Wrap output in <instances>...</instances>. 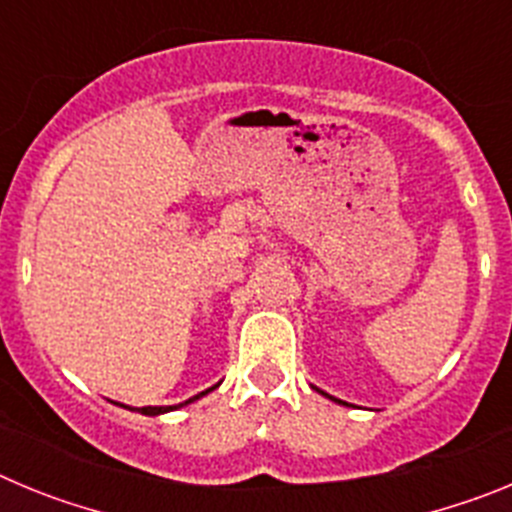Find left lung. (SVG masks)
<instances>
[{
    "instance_id": "8db88e82",
    "label": "left lung",
    "mask_w": 512,
    "mask_h": 512,
    "mask_svg": "<svg viewBox=\"0 0 512 512\" xmlns=\"http://www.w3.org/2000/svg\"><path fill=\"white\" fill-rule=\"evenodd\" d=\"M318 392H323V390H318ZM323 395H325V392H323ZM325 397H330V395H325ZM330 400H336V397H330ZM336 402H341V400H336Z\"/></svg>"
}]
</instances>
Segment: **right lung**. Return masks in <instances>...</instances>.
Returning a JSON list of instances; mask_svg holds the SVG:
<instances>
[{"label": "right lung", "mask_w": 512, "mask_h": 512, "mask_svg": "<svg viewBox=\"0 0 512 512\" xmlns=\"http://www.w3.org/2000/svg\"><path fill=\"white\" fill-rule=\"evenodd\" d=\"M215 387H220V382H217ZM215 387H210V390L200 392V395L189 397L187 402H179V405H158V408H153V405H148V408H130V410H135V413H140V415H164V413H169V410H179V408H184V405H189V402L200 400V397H205L207 392H212V390H215ZM122 408H128V405H122Z\"/></svg>", "instance_id": "right-lung-1"}]
</instances>
